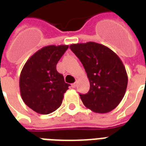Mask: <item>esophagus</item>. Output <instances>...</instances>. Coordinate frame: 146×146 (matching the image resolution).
Returning a JSON list of instances; mask_svg holds the SVG:
<instances>
[{
	"label": "esophagus",
	"mask_w": 146,
	"mask_h": 146,
	"mask_svg": "<svg viewBox=\"0 0 146 146\" xmlns=\"http://www.w3.org/2000/svg\"><path fill=\"white\" fill-rule=\"evenodd\" d=\"M71 87H73V88H75V87H76V83H73V84H72Z\"/></svg>",
	"instance_id": "esophagus-1"
}]
</instances>
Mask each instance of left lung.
<instances>
[{"mask_svg":"<svg viewBox=\"0 0 146 146\" xmlns=\"http://www.w3.org/2000/svg\"><path fill=\"white\" fill-rule=\"evenodd\" d=\"M80 60L90 81V90L80 94L87 108L108 113L120 104L128 85V75L122 61L108 47L89 42L70 46Z\"/></svg>","mask_w":146,"mask_h":146,"instance_id":"8db88e82","label":"left lung"}]
</instances>
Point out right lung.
Masks as SVG:
<instances>
[{"mask_svg": "<svg viewBox=\"0 0 146 146\" xmlns=\"http://www.w3.org/2000/svg\"><path fill=\"white\" fill-rule=\"evenodd\" d=\"M69 46L43 47L30 57L22 68L20 93L27 106L41 114L55 111L62 104L70 84L56 70L57 62Z\"/></svg>", "mask_w": 146, "mask_h": 146, "instance_id": "1", "label": "right lung"}]
</instances>
